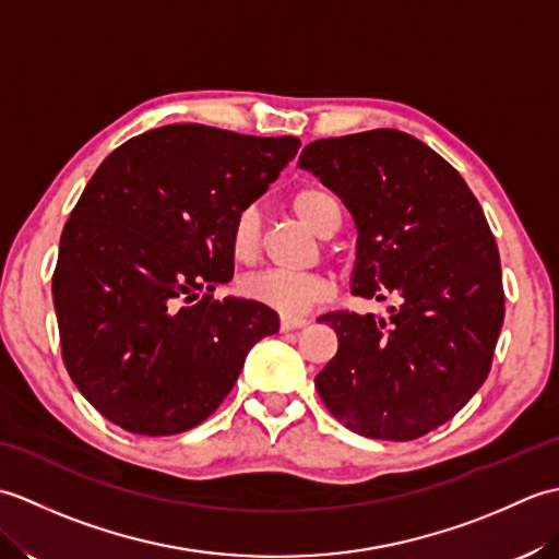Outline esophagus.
I'll return each mask as SVG.
<instances>
[{
    "label": "esophagus",
    "instance_id": "esophagus-1",
    "mask_svg": "<svg viewBox=\"0 0 559 559\" xmlns=\"http://www.w3.org/2000/svg\"><path fill=\"white\" fill-rule=\"evenodd\" d=\"M310 322L307 319H298V317H283L281 319V331H295V329H302Z\"/></svg>",
    "mask_w": 559,
    "mask_h": 559
}]
</instances>
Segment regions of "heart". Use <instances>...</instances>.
Instances as JSON below:
<instances>
[{"label": "heart", "instance_id": "b5f03b06", "mask_svg": "<svg viewBox=\"0 0 559 559\" xmlns=\"http://www.w3.org/2000/svg\"><path fill=\"white\" fill-rule=\"evenodd\" d=\"M290 206L305 225L317 235L336 230L338 225V201L322 187H302L293 194ZM264 242V221L257 204H247L233 221L230 247L237 261H254ZM242 295L249 300L261 302L286 317H300L312 310L314 305L324 302L331 295V281L317 271H283L269 269L247 276L242 283Z\"/></svg>", "mask_w": 559, "mask_h": 559}]
</instances>
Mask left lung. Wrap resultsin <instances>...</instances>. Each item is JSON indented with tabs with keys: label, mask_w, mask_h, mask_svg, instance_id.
I'll use <instances>...</instances> for the list:
<instances>
[{
	"label": "left lung",
	"mask_w": 559,
	"mask_h": 559,
	"mask_svg": "<svg viewBox=\"0 0 559 559\" xmlns=\"http://www.w3.org/2000/svg\"><path fill=\"white\" fill-rule=\"evenodd\" d=\"M298 165L358 228L353 293L396 302L389 319L322 317L338 350L314 379L319 396L362 437L408 442L437 430L483 386L504 322L500 252L478 199L399 129L312 141Z\"/></svg>",
	"instance_id": "left-lung-1"
}]
</instances>
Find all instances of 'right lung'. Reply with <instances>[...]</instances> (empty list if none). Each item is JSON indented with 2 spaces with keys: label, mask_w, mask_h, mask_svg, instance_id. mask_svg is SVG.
Instances as JSON below:
<instances>
[{
  "label": "right lung",
  "mask_w": 559,
  "mask_h": 559,
  "mask_svg": "<svg viewBox=\"0 0 559 559\" xmlns=\"http://www.w3.org/2000/svg\"><path fill=\"white\" fill-rule=\"evenodd\" d=\"M300 139L168 124L100 163L59 240L52 300L69 377L122 430L187 432L230 394L271 307L213 300L235 271L230 228Z\"/></svg>",
  "instance_id": "right-lung-1"
}]
</instances>
